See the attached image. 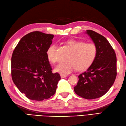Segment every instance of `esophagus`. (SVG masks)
<instances>
[{
    "instance_id": "obj_1",
    "label": "esophagus",
    "mask_w": 126,
    "mask_h": 126,
    "mask_svg": "<svg viewBox=\"0 0 126 126\" xmlns=\"http://www.w3.org/2000/svg\"><path fill=\"white\" fill-rule=\"evenodd\" d=\"M60 76H61V78L63 79V78H66L67 76V75H63V74H60Z\"/></svg>"
}]
</instances>
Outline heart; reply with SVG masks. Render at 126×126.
I'll use <instances>...</instances> for the list:
<instances>
[{
  "label": "heart",
  "instance_id": "b5f03b06",
  "mask_svg": "<svg viewBox=\"0 0 126 126\" xmlns=\"http://www.w3.org/2000/svg\"><path fill=\"white\" fill-rule=\"evenodd\" d=\"M66 44L72 51L68 59L69 62L59 64L55 67V72L66 75L78 68L81 70L86 69L93 64L97 53V47L94 43L71 39L66 42ZM47 55L50 62L52 63L57 62L56 45L52 44L48 47Z\"/></svg>",
  "mask_w": 126,
  "mask_h": 126
}]
</instances>
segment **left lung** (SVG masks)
I'll return each mask as SVG.
<instances>
[{"label":"left lung","instance_id":"8db88e82","mask_svg":"<svg viewBox=\"0 0 126 126\" xmlns=\"http://www.w3.org/2000/svg\"><path fill=\"white\" fill-rule=\"evenodd\" d=\"M85 33L96 46L97 53L93 64L79 75L75 93L87 99L103 96L114 82L116 76V57L107 39L98 33L87 30Z\"/></svg>","mask_w":126,"mask_h":126}]
</instances>
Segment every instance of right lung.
<instances>
[{
	"label": "right lung",
	"instance_id": "right-lung-1",
	"mask_svg": "<svg viewBox=\"0 0 126 126\" xmlns=\"http://www.w3.org/2000/svg\"><path fill=\"white\" fill-rule=\"evenodd\" d=\"M53 37L39 32L29 33L20 39L12 54V79L30 99L43 100L56 93L61 78L58 73L52 72L47 55Z\"/></svg>",
	"mask_w": 126,
	"mask_h": 126
}]
</instances>
